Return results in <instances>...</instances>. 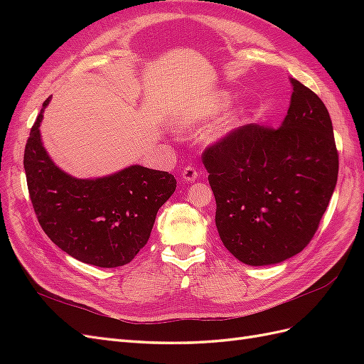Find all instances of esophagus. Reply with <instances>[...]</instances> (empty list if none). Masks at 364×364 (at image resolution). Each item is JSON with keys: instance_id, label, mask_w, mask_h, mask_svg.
<instances>
[{"instance_id": "34e87169", "label": "esophagus", "mask_w": 364, "mask_h": 364, "mask_svg": "<svg viewBox=\"0 0 364 364\" xmlns=\"http://www.w3.org/2000/svg\"><path fill=\"white\" fill-rule=\"evenodd\" d=\"M199 176H200L199 170L193 167V165H188V167H185L182 171V179L185 182H194L197 178H199Z\"/></svg>"}]
</instances>
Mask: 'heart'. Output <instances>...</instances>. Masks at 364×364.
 <instances>
[{
  "label": "heart",
  "mask_w": 364,
  "mask_h": 364,
  "mask_svg": "<svg viewBox=\"0 0 364 364\" xmlns=\"http://www.w3.org/2000/svg\"><path fill=\"white\" fill-rule=\"evenodd\" d=\"M228 103V95L225 92H213L199 100L193 102L186 107L181 109L178 114L173 117V126L181 130H191L202 124L203 121L214 117L220 109ZM238 124V118L234 115H228L222 118L214 127L213 134L215 136H223L228 132L232 130Z\"/></svg>",
  "instance_id": "1"
}]
</instances>
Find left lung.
<instances>
[{"label": "left lung", "instance_id": "obj_1", "mask_svg": "<svg viewBox=\"0 0 364 364\" xmlns=\"http://www.w3.org/2000/svg\"><path fill=\"white\" fill-rule=\"evenodd\" d=\"M281 127L246 124L205 149L225 247L249 266L291 258L308 246L338 174L333 123L299 80Z\"/></svg>", "mask_w": 364, "mask_h": 364}]
</instances>
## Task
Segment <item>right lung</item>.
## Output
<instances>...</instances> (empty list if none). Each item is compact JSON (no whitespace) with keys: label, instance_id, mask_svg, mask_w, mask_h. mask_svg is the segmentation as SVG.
I'll return each mask as SVG.
<instances>
[{"label":"right lung","instance_id":"add662e5","mask_svg":"<svg viewBox=\"0 0 364 364\" xmlns=\"http://www.w3.org/2000/svg\"><path fill=\"white\" fill-rule=\"evenodd\" d=\"M50 97L30 130L24 168L38 222L54 245L97 267H119L147 245L159 208L176 190L167 171L130 165L98 179H75L54 164L39 126Z\"/></svg>","mask_w":364,"mask_h":364}]
</instances>
